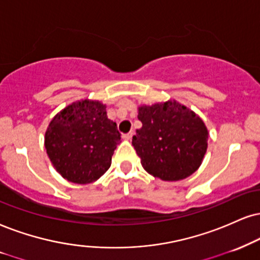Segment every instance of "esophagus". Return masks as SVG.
<instances>
[{
  "label": "esophagus",
  "instance_id": "esophagus-1",
  "mask_svg": "<svg viewBox=\"0 0 260 260\" xmlns=\"http://www.w3.org/2000/svg\"><path fill=\"white\" fill-rule=\"evenodd\" d=\"M133 135H134V133H133V131H130V133L124 134V135H123V139H124V140H126V141H130V140H131V137H133Z\"/></svg>",
  "mask_w": 260,
  "mask_h": 260
}]
</instances>
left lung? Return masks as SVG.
Segmentation results:
<instances>
[{
	"mask_svg": "<svg viewBox=\"0 0 260 260\" xmlns=\"http://www.w3.org/2000/svg\"><path fill=\"white\" fill-rule=\"evenodd\" d=\"M142 127L133 146L149 175L162 181H181L200 168L207 150L208 130L199 115L176 100L141 105Z\"/></svg>",
	"mask_w": 260,
	"mask_h": 260,
	"instance_id": "1",
	"label": "left lung"
}]
</instances>
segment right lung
<instances>
[{
	"label": "right lung",
	"mask_w": 260,
	"mask_h": 260,
	"mask_svg": "<svg viewBox=\"0 0 260 260\" xmlns=\"http://www.w3.org/2000/svg\"><path fill=\"white\" fill-rule=\"evenodd\" d=\"M120 142L117 124L99 100L75 101L55 114L44 135L54 169L69 182L88 184L110 169Z\"/></svg>",
	"instance_id": "obj_1"
}]
</instances>
